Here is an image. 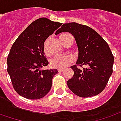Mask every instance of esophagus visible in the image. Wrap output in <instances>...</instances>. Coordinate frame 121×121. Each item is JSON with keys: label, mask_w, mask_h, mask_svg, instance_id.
Here are the masks:
<instances>
[{"label": "esophagus", "mask_w": 121, "mask_h": 121, "mask_svg": "<svg viewBox=\"0 0 121 121\" xmlns=\"http://www.w3.org/2000/svg\"><path fill=\"white\" fill-rule=\"evenodd\" d=\"M64 70H65L64 68H61V69H57V71H59V72H62V71H64Z\"/></svg>", "instance_id": "1"}]
</instances>
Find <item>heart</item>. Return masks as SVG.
I'll return each mask as SVG.
<instances>
[{
	"instance_id": "obj_1",
	"label": "heart",
	"mask_w": 121,
	"mask_h": 121,
	"mask_svg": "<svg viewBox=\"0 0 121 121\" xmlns=\"http://www.w3.org/2000/svg\"><path fill=\"white\" fill-rule=\"evenodd\" d=\"M67 34H63L61 36L60 40H62ZM45 54H47L46 47H44ZM73 57L71 55H57L50 61V65L54 68H64L67 67L69 64L73 62Z\"/></svg>"
}]
</instances>
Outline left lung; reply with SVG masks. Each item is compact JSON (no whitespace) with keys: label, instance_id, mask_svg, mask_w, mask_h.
Masks as SVG:
<instances>
[{"label":"left lung","instance_id":"left-lung-1","mask_svg":"<svg viewBox=\"0 0 121 121\" xmlns=\"http://www.w3.org/2000/svg\"><path fill=\"white\" fill-rule=\"evenodd\" d=\"M64 32L74 36L79 50L73 75L67 82L69 89L81 97L99 94L105 88L112 73L114 56L108 43L91 28L75 22L62 25L56 35ZM83 65L86 68H83Z\"/></svg>","mask_w":121,"mask_h":121}]
</instances>
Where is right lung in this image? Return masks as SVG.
<instances>
[{"mask_svg":"<svg viewBox=\"0 0 121 121\" xmlns=\"http://www.w3.org/2000/svg\"><path fill=\"white\" fill-rule=\"evenodd\" d=\"M46 18H40L26 28L14 42L7 58V71L16 93L28 99L43 97L52 87L56 69L40 70L47 66L44 42L61 26Z\"/></svg>","mask_w":121,"mask_h":121,"instance_id":"right-lung-1","label":"right lung"}]
</instances>
